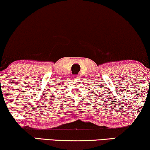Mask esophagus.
Returning a JSON list of instances; mask_svg holds the SVG:
<instances>
[{"instance_id":"34e87169","label":"esophagus","mask_w":150,"mask_h":150,"mask_svg":"<svg viewBox=\"0 0 150 150\" xmlns=\"http://www.w3.org/2000/svg\"><path fill=\"white\" fill-rule=\"evenodd\" d=\"M79 75H74V79H79Z\"/></svg>"}]
</instances>
